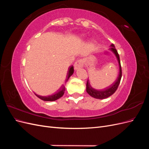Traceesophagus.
Wrapping results in <instances>:
<instances>
[{
    "label": "esophagus",
    "instance_id": "34e87169",
    "mask_svg": "<svg viewBox=\"0 0 149 149\" xmlns=\"http://www.w3.org/2000/svg\"><path fill=\"white\" fill-rule=\"evenodd\" d=\"M83 66V61L81 60H79L78 61H77L76 62H75L74 63V69L76 70H77L81 68H82Z\"/></svg>",
    "mask_w": 149,
    "mask_h": 149
}]
</instances>
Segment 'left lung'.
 Here are the masks:
<instances>
[{"label": "left lung", "mask_w": 149, "mask_h": 149, "mask_svg": "<svg viewBox=\"0 0 149 149\" xmlns=\"http://www.w3.org/2000/svg\"><path fill=\"white\" fill-rule=\"evenodd\" d=\"M110 47H111L109 48V49L115 55L117 60H118L119 66V74L116 81L113 83H112L110 86H107L102 89H96L93 88L91 86V84H90L89 82V79H88L87 83H86V92L91 96L96 99H99V100H103V99H106L112 95V94L116 92L117 89H118L121 77H122V70H121L119 55L118 53V51L116 50L114 44H111Z\"/></svg>", "instance_id": "obj_1"}]
</instances>
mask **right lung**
I'll use <instances>...</instances> for the list:
<instances>
[{
	"instance_id": "obj_1",
	"label": "right lung",
	"mask_w": 149,
	"mask_h": 149,
	"mask_svg": "<svg viewBox=\"0 0 149 149\" xmlns=\"http://www.w3.org/2000/svg\"><path fill=\"white\" fill-rule=\"evenodd\" d=\"M73 73H74L73 66H71L69 67L67 75H66V78L65 79V83L67 82V81L68 80V79L70 78V76L73 74ZM65 91V86L63 84L60 87V88L58 90L57 92H56L55 93H54L53 94H52V95L47 96H40V95H38V94H37L35 93V94L38 97H39L40 99H41V100H43V101H56V100H58V99L60 98L61 97L63 96Z\"/></svg>"
}]
</instances>
